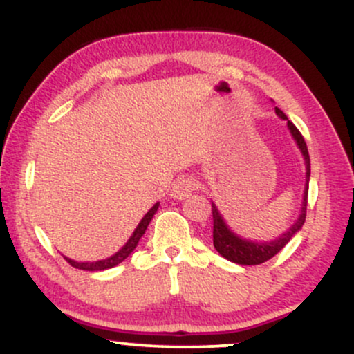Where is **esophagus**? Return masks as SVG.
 Instances as JSON below:
<instances>
[{"mask_svg":"<svg viewBox=\"0 0 354 354\" xmlns=\"http://www.w3.org/2000/svg\"><path fill=\"white\" fill-rule=\"evenodd\" d=\"M196 190V180L192 177H180L174 182L172 197L177 201H184Z\"/></svg>","mask_w":354,"mask_h":354,"instance_id":"34e87169","label":"esophagus"}]
</instances>
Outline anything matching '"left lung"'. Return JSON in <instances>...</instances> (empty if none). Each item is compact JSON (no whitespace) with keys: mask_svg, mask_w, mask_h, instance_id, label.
I'll return each mask as SVG.
<instances>
[{"mask_svg":"<svg viewBox=\"0 0 354 354\" xmlns=\"http://www.w3.org/2000/svg\"><path fill=\"white\" fill-rule=\"evenodd\" d=\"M276 115L281 120L288 122V129L291 132L292 138L296 140V145L299 147L301 153L304 157V165H306V184H304V196H303V204H301V212L299 217L295 224L291 225L283 236L276 237L274 241H266V242H257L251 239H244V237L237 236L232 229L225 224L224 217L217 209V205L212 202V219H214V248L221 254L222 257L230 261V263H236L241 266H256L263 264L266 261H269L271 257L276 256L281 249L292 239L296 232H299L306 221V205H308V189H309V176H311V164H309V153L306 142L301 135L299 130L296 129L292 122L288 120V117L283 113V110H279L276 106Z\"/></svg>","mask_w":354,"mask_h":354,"instance_id":"obj_1","label":"left lung"}]
</instances>
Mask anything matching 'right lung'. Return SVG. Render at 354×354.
Returning <instances> with one entry per match:
<instances>
[{"label":"right lung","mask_w":354,"mask_h":354,"mask_svg":"<svg viewBox=\"0 0 354 354\" xmlns=\"http://www.w3.org/2000/svg\"><path fill=\"white\" fill-rule=\"evenodd\" d=\"M158 205H160V204H158V202H157V204H153V207L150 209L144 217H142V221L138 222L137 229L133 230V234H132V236H130V239L127 241V244L120 249V251L115 252L113 256L106 257V259H102V261H93V263H77V261L70 259V257H65V259L68 261V263L73 266V268L83 269V271H105V269L115 268V266L124 263L127 257H129L130 254L135 251V248H137L138 241H140V237L144 236L147 227H149L150 221H152V217L156 216Z\"/></svg>","instance_id":"obj_1"}]
</instances>
